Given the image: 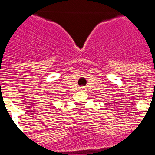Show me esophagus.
I'll list each match as a JSON object with an SVG mask.
<instances>
[{
    "label": "esophagus",
    "mask_w": 155,
    "mask_h": 155,
    "mask_svg": "<svg viewBox=\"0 0 155 155\" xmlns=\"http://www.w3.org/2000/svg\"><path fill=\"white\" fill-rule=\"evenodd\" d=\"M80 91H84V90H85V87H80Z\"/></svg>",
    "instance_id": "1"
}]
</instances>
